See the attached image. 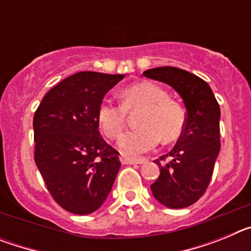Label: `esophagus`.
Here are the masks:
<instances>
[{
	"instance_id": "34e87169",
	"label": "esophagus",
	"mask_w": 251,
	"mask_h": 251,
	"mask_svg": "<svg viewBox=\"0 0 251 251\" xmlns=\"http://www.w3.org/2000/svg\"><path fill=\"white\" fill-rule=\"evenodd\" d=\"M121 162L123 165H143L146 163L145 158H129V157H121Z\"/></svg>"
}]
</instances>
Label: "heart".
Here are the masks:
<instances>
[{
  "mask_svg": "<svg viewBox=\"0 0 251 251\" xmlns=\"http://www.w3.org/2000/svg\"><path fill=\"white\" fill-rule=\"evenodd\" d=\"M139 128L126 133L119 148L126 156H137L153 150L161 141H176L185 129V112L170 98L163 88L152 81H139L121 92V104L103 100L98 108V122L106 138H119L127 124L128 114L138 112Z\"/></svg>",
  "mask_w": 251,
  "mask_h": 251,
  "instance_id": "1",
  "label": "heart"
}]
</instances>
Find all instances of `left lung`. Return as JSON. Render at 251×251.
Returning a JSON list of instances; mask_svg holds the SVG:
<instances>
[{
    "instance_id": "obj_1",
    "label": "left lung",
    "mask_w": 251,
    "mask_h": 251,
    "mask_svg": "<svg viewBox=\"0 0 251 251\" xmlns=\"http://www.w3.org/2000/svg\"><path fill=\"white\" fill-rule=\"evenodd\" d=\"M143 75L172 86L186 106L185 129L177 145L154 159L161 174L151 190L162 205L187 207L205 194L212 177L220 152V106L208 84L192 73L163 66Z\"/></svg>"
}]
</instances>
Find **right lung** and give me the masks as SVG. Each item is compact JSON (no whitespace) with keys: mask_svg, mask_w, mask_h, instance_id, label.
Masks as SVG:
<instances>
[{"mask_svg":"<svg viewBox=\"0 0 251 251\" xmlns=\"http://www.w3.org/2000/svg\"><path fill=\"white\" fill-rule=\"evenodd\" d=\"M124 75L81 72L46 93L34 115V159L64 210H98L121 167L119 152L99 134L98 108Z\"/></svg>","mask_w":251,"mask_h":251,"instance_id":"right-lung-1","label":"right lung"}]
</instances>
